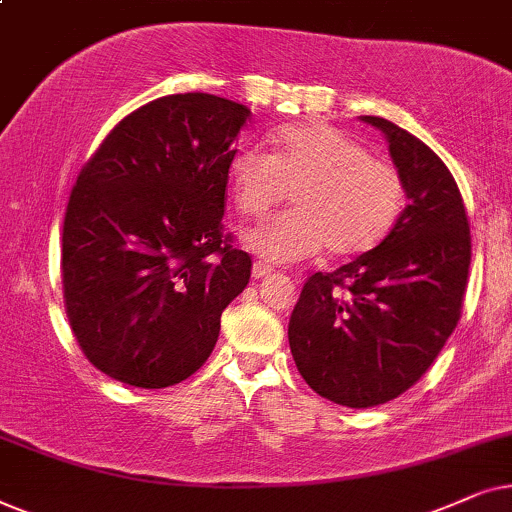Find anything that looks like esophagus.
I'll use <instances>...</instances> for the list:
<instances>
[{
    "instance_id": "34e87169",
    "label": "esophagus",
    "mask_w": 512,
    "mask_h": 512,
    "mask_svg": "<svg viewBox=\"0 0 512 512\" xmlns=\"http://www.w3.org/2000/svg\"><path fill=\"white\" fill-rule=\"evenodd\" d=\"M271 274H274V269H271L269 264H262V262L252 264V278H255V281H260V278H267Z\"/></svg>"
}]
</instances>
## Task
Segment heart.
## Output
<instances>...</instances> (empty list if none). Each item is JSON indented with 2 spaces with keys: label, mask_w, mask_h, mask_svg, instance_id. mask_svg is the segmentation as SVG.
I'll list each match as a JSON object with an SVG mask.
<instances>
[{
  "label": "heart",
  "mask_w": 512,
  "mask_h": 512,
  "mask_svg": "<svg viewBox=\"0 0 512 512\" xmlns=\"http://www.w3.org/2000/svg\"><path fill=\"white\" fill-rule=\"evenodd\" d=\"M271 156L243 147L231 156L236 210L262 217L285 201L292 208L243 234L267 262H299L327 245L337 257L360 255L384 238L405 208L403 175L372 159L349 133L330 124L283 126L269 135Z\"/></svg>",
  "instance_id": "1"
}]
</instances>
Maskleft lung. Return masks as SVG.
Returning <instances> with one entry per match:
<instances>
[{"mask_svg":"<svg viewBox=\"0 0 512 512\" xmlns=\"http://www.w3.org/2000/svg\"><path fill=\"white\" fill-rule=\"evenodd\" d=\"M407 206L377 248L306 281L288 325L306 384L344 407L384 405L417 384L461 316L470 229L459 187L431 147L381 117Z\"/></svg>","mask_w":512,"mask_h":512,"instance_id":"1","label":"left lung"}]
</instances>
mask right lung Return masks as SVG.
I'll use <instances>...</instances> for the list:
<instances>
[{"mask_svg":"<svg viewBox=\"0 0 512 512\" xmlns=\"http://www.w3.org/2000/svg\"><path fill=\"white\" fill-rule=\"evenodd\" d=\"M248 119L241 102L166 95L121 119L79 173L63 227L65 306L107 377L166 388L213 353L222 311L250 281L248 252L222 234Z\"/></svg>","mask_w":512,"mask_h":512,"instance_id":"1","label":"right lung"}]
</instances>
